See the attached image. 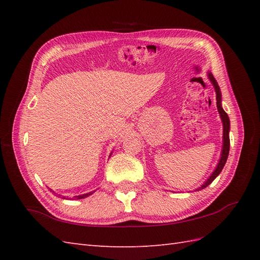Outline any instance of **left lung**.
I'll return each mask as SVG.
<instances>
[{"instance_id":"1","label":"left lung","mask_w":260,"mask_h":260,"mask_svg":"<svg viewBox=\"0 0 260 260\" xmlns=\"http://www.w3.org/2000/svg\"><path fill=\"white\" fill-rule=\"evenodd\" d=\"M209 79L211 80V82L213 84V87L215 89V95H217V107L219 110V114H220V117L222 119V123H223V146H222V153H221V158H220V161L218 163V167L215 168L214 172L211 174V176L207 180L206 183H204L200 189H203V187H207L211 182L217 178V176L221 172L225 162H227V158L229 155V148H230V140H229V129H230V121H229V117L227 113L224 112L222 106H221V92H220V88L217 84V81L213 78V76L211 74H209ZM199 189V190H200Z\"/></svg>"}]
</instances>
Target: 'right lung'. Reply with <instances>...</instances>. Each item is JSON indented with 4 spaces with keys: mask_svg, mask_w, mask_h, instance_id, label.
I'll use <instances>...</instances> for the list:
<instances>
[{
    "mask_svg": "<svg viewBox=\"0 0 260 260\" xmlns=\"http://www.w3.org/2000/svg\"><path fill=\"white\" fill-rule=\"evenodd\" d=\"M93 192H88V193H86V194H81V196H77V197H74V199H84V198H86V197H88V196H90V194H92ZM64 199V198H63Z\"/></svg>",
    "mask_w": 260,
    "mask_h": 260,
    "instance_id": "right-lung-1",
    "label": "right lung"
}]
</instances>
